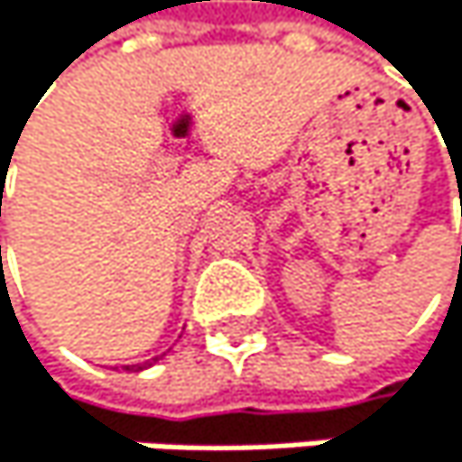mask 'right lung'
I'll return each instance as SVG.
<instances>
[{
  "label": "right lung",
  "instance_id": "obj_1",
  "mask_svg": "<svg viewBox=\"0 0 462 462\" xmlns=\"http://www.w3.org/2000/svg\"><path fill=\"white\" fill-rule=\"evenodd\" d=\"M153 361H159V358H153ZM145 366H151V364H145ZM145 366H137V369H145Z\"/></svg>",
  "mask_w": 462,
  "mask_h": 462
}]
</instances>
